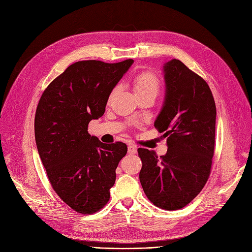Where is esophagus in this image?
<instances>
[{
    "label": "esophagus",
    "mask_w": 252,
    "mask_h": 252,
    "mask_svg": "<svg viewBox=\"0 0 252 252\" xmlns=\"http://www.w3.org/2000/svg\"><path fill=\"white\" fill-rule=\"evenodd\" d=\"M127 153L129 155H135L137 154V147L134 146V145H129V146L127 147Z\"/></svg>",
    "instance_id": "esophagus-1"
}]
</instances>
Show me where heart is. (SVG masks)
I'll use <instances>...</instances> for the list:
<instances>
[{"label": "heart", "instance_id": "b5f03b06", "mask_svg": "<svg viewBox=\"0 0 252 252\" xmlns=\"http://www.w3.org/2000/svg\"><path fill=\"white\" fill-rule=\"evenodd\" d=\"M133 86L136 96L149 94V93L156 95L160 89V81L155 73L151 71H145L134 78ZM113 93L114 91L111 93L110 97L113 95Z\"/></svg>", "mask_w": 252, "mask_h": 252}]
</instances>
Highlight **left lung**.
<instances>
[{"instance_id":"left-lung-1","label":"left lung","mask_w":252,"mask_h":252,"mask_svg":"<svg viewBox=\"0 0 252 252\" xmlns=\"http://www.w3.org/2000/svg\"><path fill=\"white\" fill-rule=\"evenodd\" d=\"M165 94L154 126L164 133L167 152L139 148L140 182L157 207L176 210L200 193L215 152L217 108L208 85L178 59L163 64Z\"/></svg>"}]
</instances>
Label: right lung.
Here are the masks:
<instances>
[{
    "label": "right lung",
    "instance_id": "add662e5",
    "mask_svg": "<svg viewBox=\"0 0 252 252\" xmlns=\"http://www.w3.org/2000/svg\"><path fill=\"white\" fill-rule=\"evenodd\" d=\"M133 59L78 61L45 90L34 117L36 148L53 189L79 214H94L110 198L125 143L104 144L88 133L105 112L112 90Z\"/></svg>",
    "mask_w": 252,
    "mask_h": 252
}]
</instances>
